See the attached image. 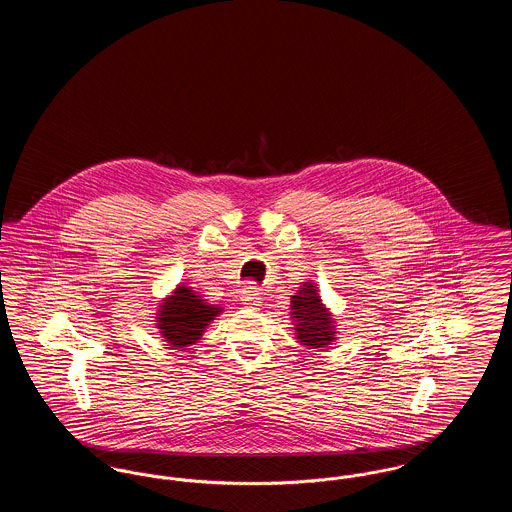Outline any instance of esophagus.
Here are the masks:
<instances>
[{
	"mask_svg": "<svg viewBox=\"0 0 512 512\" xmlns=\"http://www.w3.org/2000/svg\"><path fill=\"white\" fill-rule=\"evenodd\" d=\"M261 293L257 292V288H253V286H247L244 288V292H242V303H244L245 307H249V309H257L259 305H261Z\"/></svg>",
	"mask_w": 512,
	"mask_h": 512,
	"instance_id": "34e87169",
	"label": "esophagus"
}]
</instances>
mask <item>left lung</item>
<instances>
[{
  "instance_id": "1",
  "label": "left lung",
  "mask_w": 512,
  "mask_h": 512,
  "mask_svg": "<svg viewBox=\"0 0 512 512\" xmlns=\"http://www.w3.org/2000/svg\"><path fill=\"white\" fill-rule=\"evenodd\" d=\"M290 317L295 340L307 349H324L338 340V324L334 313L324 305L317 282L307 280L292 295Z\"/></svg>"
}]
</instances>
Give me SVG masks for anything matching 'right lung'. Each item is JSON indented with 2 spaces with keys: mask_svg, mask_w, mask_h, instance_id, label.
I'll return each instance as SVG.
<instances>
[{
  "mask_svg": "<svg viewBox=\"0 0 512 512\" xmlns=\"http://www.w3.org/2000/svg\"><path fill=\"white\" fill-rule=\"evenodd\" d=\"M222 313L220 305H213L190 284L180 282L171 295L161 299L157 307L155 328L172 349H184L201 340L207 326Z\"/></svg>",
  "mask_w": 512,
  "mask_h": 512,
  "instance_id": "add662e5",
  "label": "right lung"
}]
</instances>
